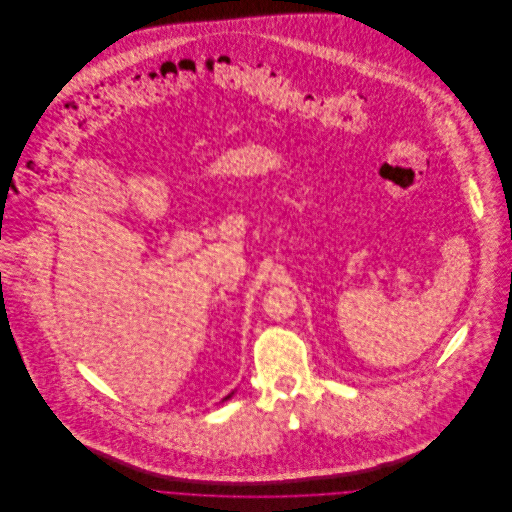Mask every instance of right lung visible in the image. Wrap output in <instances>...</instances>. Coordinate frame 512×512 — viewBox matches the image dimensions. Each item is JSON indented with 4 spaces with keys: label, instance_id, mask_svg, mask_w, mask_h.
<instances>
[{
    "label": "right lung",
    "instance_id": "add662e5",
    "mask_svg": "<svg viewBox=\"0 0 512 512\" xmlns=\"http://www.w3.org/2000/svg\"><path fill=\"white\" fill-rule=\"evenodd\" d=\"M228 397H230V395H228ZM228 397H226V399H228Z\"/></svg>",
    "mask_w": 512,
    "mask_h": 512
}]
</instances>
